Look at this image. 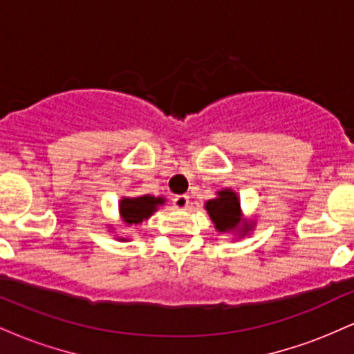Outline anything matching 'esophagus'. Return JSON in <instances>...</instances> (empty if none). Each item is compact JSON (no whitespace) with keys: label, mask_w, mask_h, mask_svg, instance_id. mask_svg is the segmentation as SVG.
Instances as JSON below:
<instances>
[{"label":"esophagus","mask_w":354,"mask_h":354,"mask_svg":"<svg viewBox=\"0 0 354 354\" xmlns=\"http://www.w3.org/2000/svg\"><path fill=\"white\" fill-rule=\"evenodd\" d=\"M173 205L174 208L178 209H186L189 205V196H186V194H178V196H174Z\"/></svg>","instance_id":"esophagus-1"}]
</instances>
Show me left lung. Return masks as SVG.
Wrapping results in <instances>:
<instances>
[{
    "label": "left lung",
    "mask_w": 354,
    "mask_h": 354,
    "mask_svg": "<svg viewBox=\"0 0 354 354\" xmlns=\"http://www.w3.org/2000/svg\"><path fill=\"white\" fill-rule=\"evenodd\" d=\"M205 209L208 211L218 233H234V236L245 238L254 230L256 221L243 216L241 203L234 189L223 188L216 191V196L205 203Z\"/></svg>",
    "instance_id": "obj_1"
}]
</instances>
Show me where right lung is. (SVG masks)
I'll list each match as a JSON object with an SVG mask.
<instances>
[{
    "instance_id": "add662e5",
    "label": "right lung",
    "mask_w": 354,
    "mask_h": 354,
    "mask_svg": "<svg viewBox=\"0 0 354 354\" xmlns=\"http://www.w3.org/2000/svg\"><path fill=\"white\" fill-rule=\"evenodd\" d=\"M166 203L165 196H153V194H143V196H123L118 201V211H120L121 223L124 226H138L146 221L153 213H156L160 206ZM113 228V226H111ZM118 241H129L128 236H116Z\"/></svg>"
}]
</instances>
